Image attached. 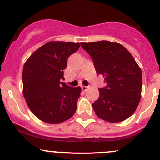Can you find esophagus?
Listing matches in <instances>:
<instances>
[{"mask_svg":"<svg viewBox=\"0 0 160 160\" xmlns=\"http://www.w3.org/2000/svg\"><path fill=\"white\" fill-rule=\"evenodd\" d=\"M81 88H82V90H83V91H87V90H88V88H89V87H86V86H82V87H81Z\"/></svg>","mask_w":160,"mask_h":160,"instance_id":"1","label":"esophagus"}]
</instances>
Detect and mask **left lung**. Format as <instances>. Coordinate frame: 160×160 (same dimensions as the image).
<instances>
[{
  "mask_svg": "<svg viewBox=\"0 0 160 160\" xmlns=\"http://www.w3.org/2000/svg\"><path fill=\"white\" fill-rule=\"evenodd\" d=\"M80 46L92 57L98 74L106 87L92 104L100 118L111 123L130 117L141 99L142 70L132 54L119 43L109 41L82 42Z\"/></svg>",
  "mask_w": 160,
  "mask_h": 160,
  "instance_id": "1",
  "label": "left lung"
}]
</instances>
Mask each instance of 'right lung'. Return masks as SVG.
<instances>
[{
  "mask_svg": "<svg viewBox=\"0 0 160 160\" xmlns=\"http://www.w3.org/2000/svg\"><path fill=\"white\" fill-rule=\"evenodd\" d=\"M80 43L49 42L34 52L24 65L23 95L28 108L39 120L59 124L74 114L80 87L71 88L64 80L67 59Z\"/></svg>",
  "mask_w": 160,
  "mask_h": 160,
  "instance_id": "1",
  "label": "right lung"
}]
</instances>
